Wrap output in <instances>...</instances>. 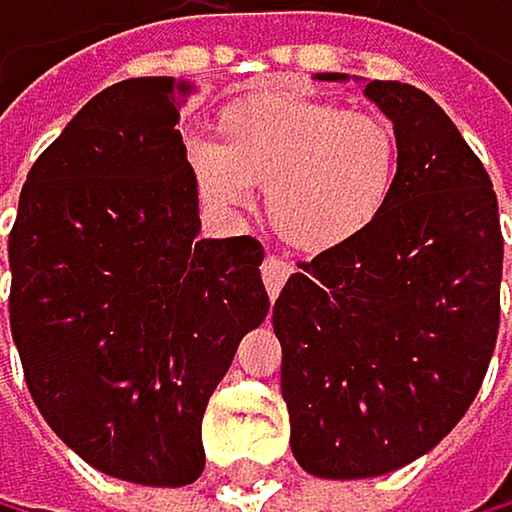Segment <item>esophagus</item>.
I'll use <instances>...</instances> for the list:
<instances>
[{
    "label": "esophagus",
    "instance_id": "34e87169",
    "mask_svg": "<svg viewBox=\"0 0 512 512\" xmlns=\"http://www.w3.org/2000/svg\"><path fill=\"white\" fill-rule=\"evenodd\" d=\"M288 275H291V262L278 259V256H266V259H262V282H266V291H269L272 301L278 298V291H282Z\"/></svg>",
    "mask_w": 512,
    "mask_h": 512
}]
</instances>
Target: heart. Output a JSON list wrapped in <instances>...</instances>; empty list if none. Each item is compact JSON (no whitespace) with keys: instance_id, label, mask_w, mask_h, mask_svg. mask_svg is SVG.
<instances>
[{"instance_id":"obj_1","label":"heart","mask_w":512,"mask_h":512,"mask_svg":"<svg viewBox=\"0 0 512 512\" xmlns=\"http://www.w3.org/2000/svg\"><path fill=\"white\" fill-rule=\"evenodd\" d=\"M217 140L189 147L201 201L217 211L253 205L266 189L275 234L304 253L362 237L401 179V131L378 111L295 92H253L217 115Z\"/></svg>"}]
</instances>
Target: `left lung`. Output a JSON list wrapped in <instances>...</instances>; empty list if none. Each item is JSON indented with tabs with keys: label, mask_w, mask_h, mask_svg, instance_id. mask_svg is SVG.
<instances>
[{
	"label": "left lung",
	"mask_w": 512,
	"mask_h": 512,
	"mask_svg": "<svg viewBox=\"0 0 512 512\" xmlns=\"http://www.w3.org/2000/svg\"><path fill=\"white\" fill-rule=\"evenodd\" d=\"M365 95L401 131L397 189L362 237L298 262L272 307L291 452L333 481L388 475L449 436L500 327L503 234L484 163L417 86L372 79Z\"/></svg>",
	"instance_id": "8db88e82"
}]
</instances>
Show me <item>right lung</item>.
Instances as JSON below:
<instances>
[{
    "label": "right lung",
    "mask_w": 512,
    "mask_h": 512,
    "mask_svg": "<svg viewBox=\"0 0 512 512\" xmlns=\"http://www.w3.org/2000/svg\"><path fill=\"white\" fill-rule=\"evenodd\" d=\"M172 76L95 95L34 160L9 234V323L28 391L111 478L182 487L201 417L269 314L262 243L198 240V189Z\"/></svg>",
    "instance_id": "obj_1"
}]
</instances>
